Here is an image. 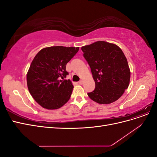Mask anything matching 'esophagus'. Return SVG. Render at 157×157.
<instances>
[{
  "label": "esophagus",
  "mask_w": 157,
  "mask_h": 157,
  "mask_svg": "<svg viewBox=\"0 0 157 157\" xmlns=\"http://www.w3.org/2000/svg\"><path fill=\"white\" fill-rule=\"evenodd\" d=\"M78 84H80V85H82V84H83V80H80V81L78 82Z\"/></svg>",
  "instance_id": "34e87169"
}]
</instances>
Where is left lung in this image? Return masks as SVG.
Segmentation results:
<instances>
[{
  "instance_id": "8db88e82",
  "label": "left lung",
  "mask_w": 157,
  "mask_h": 157,
  "mask_svg": "<svg viewBox=\"0 0 157 157\" xmlns=\"http://www.w3.org/2000/svg\"><path fill=\"white\" fill-rule=\"evenodd\" d=\"M91 68L96 88L89 98L99 104H109L119 99L128 88L130 70L122 50L115 44L97 41L81 47Z\"/></svg>"
}]
</instances>
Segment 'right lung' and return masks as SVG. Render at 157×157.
<instances>
[{"label":"right lung","instance_id":"add662e5","mask_svg":"<svg viewBox=\"0 0 157 157\" xmlns=\"http://www.w3.org/2000/svg\"><path fill=\"white\" fill-rule=\"evenodd\" d=\"M79 47L50 46L40 50L33 59L27 73L28 90L43 108L58 109L71 98L74 88L69 80L66 65L77 53Z\"/></svg>","mask_w":157,"mask_h":157}]
</instances>
